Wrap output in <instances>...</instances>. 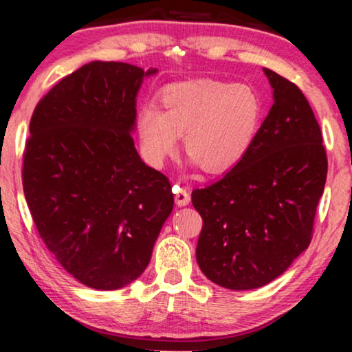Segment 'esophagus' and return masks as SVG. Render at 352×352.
<instances>
[{"instance_id":"34e87169","label":"esophagus","mask_w":352,"mask_h":352,"mask_svg":"<svg viewBox=\"0 0 352 352\" xmlns=\"http://www.w3.org/2000/svg\"><path fill=\"white\" fill-rule=\"evenodd\" d=\"M173 194H175V201L177 206H184L189 204L190 195H189V190H187V187H184L182 184H176L173 187Z\"/></svg>"}]
</instances>
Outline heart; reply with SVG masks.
Listing matches in <instances>:
<instances>
[{"label":"heart","mask_w":352,"mask_h":352,"mask_svg":"<svg viewBox=\"0 0 352 352\" xmlns=\"http://www.w3.org/2000/svg\"><path fill=\"white\" fill-rule=\"evenodd\" d=\"M213 131H214V123L211 122V120H204V122L195 128L197 136H199V134H204V139L208 138L210 134H213Z\"/></svg>","instance_id":"b5f03b06"}]
</instances>
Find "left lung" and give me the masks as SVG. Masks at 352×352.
Here are the masks:
<instances>
[{
    "instance_id": "left-lung-1",
    "label": "left lung",
    "mask_w": 352,
    "mask_h": 352,
    "mask_svg": "<svg viewBox=\"0 0 352 352\" xmlns=\"http://www.w3.org/2000/svg\"><path fill=\"white\" fill-rule=\"evenodd\" d=\"M142 70L89 62L62 78L30 120L23 194L38 234L67 272L96 290L136 280L171 214L170 181L134 147Z\"/></svg>"
}]
</instances>
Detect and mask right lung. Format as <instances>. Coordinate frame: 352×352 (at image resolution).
<instances>
[{"instance_id":"right-lung-1","label":"right lung","mask_w":352,"mask_h":352,"mask_svg":"<svg viewBox=\"0 0 352 352\" xmlns=\"http://www.w3.org/2000/svg\"><path fill=\"white\" fill-rule=\"evenodd\" d=\"M263 70L272 88L267 117L232 168L192 192L204 219L197 263L229 290L266 285L305 252L327 179L320 126L305 94Z\"/></svg>"}]
</instances>
